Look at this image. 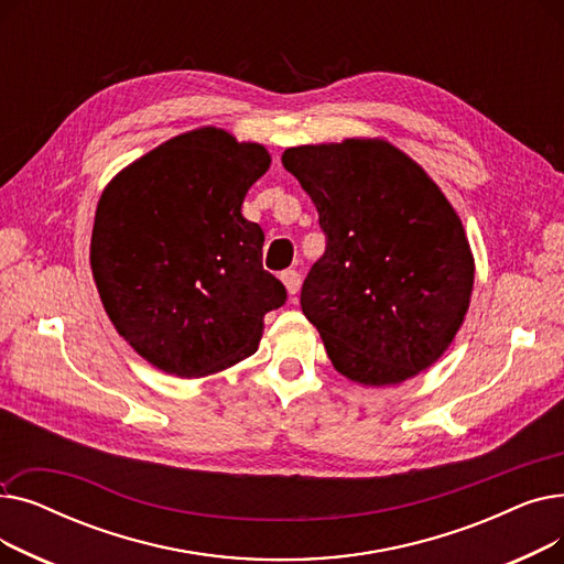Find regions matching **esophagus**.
Returning a JSON list of instances; mask_svg holds the SVG:
<instances>
[{"label": "esophagus", "instance_id": "obj_1", "mask_svg": "<svg viewBox=\"0 0 564 564\" xmlns=\"http://www.w3.org/2000/svg\"><path fill=\"white\" fill-rule=\"evenodd\" d=\"M281 281L290 294H297L302 288V274L297 270H285L281 272Z\"/></svg>", "mask_w": 564, "mask_h": 564}]
</instances>
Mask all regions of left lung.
I'll return each instance as SVG.
<instances>
[{"mask_svg": "<svg viewBox=\"0 0 564 564\" xmlns=\"http://www.w3.org/2000/svg\"><path fill=\"white\" fill-rule=\"evenodd\" d=\"M317 207L324 256L302 285V311L345 377L389 387L430 368L468 311L473 256L432 177L379 139L283 153Z\"/></svg>", "mask_w": 564, "mask_h": 564, "instance_id": "8db88e82", "label": "left lung"}]
</instances>
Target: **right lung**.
<instances>
[{
	"label": "right lung",
	"mask_w": 564,
	"mask_h": 564,
	"mask_svg": "<svg viewBox=\"0 0 564 564\" xmlns=\"http://www.w3.org/2000/svg\"><path fill=\"white\" fill-rule=\"evenodd\" d=\"M260 143L200 128L118 173L100 196L91 270L102 306L139 354L175 377H205L258 349L285 285L262 270V228L242 217L270 169Z\"/></svg>",
	"instance_id": "right-lung-1"
}]
</instances>
